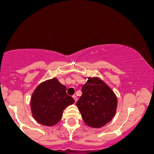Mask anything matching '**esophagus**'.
<instances>
[{
	"label": "esophagus",
	"instance_id": "esophagus-1",
	"mask_svg": "<svg viewBox=\"0 0 154 154\" xmlns=\"http://www.w3.org/2000/svg\"><path fill=\"white\" fill-rule=\"evenodd\" d=\"M73 98L74 99V101L77 102V96H76V95H73Z\"/></svg>",
	"mask_w": 154,
	"mask_h": 154
}]
</instances>
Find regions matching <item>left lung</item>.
Masks as SVG:
<instances>
[{"mask_svg": "<svg viewBox=\"0 0 154 154\" xmlns=\"http://www.w3.org/2000/svg\"><path fill=\"white\" fill-rule=\"evenodd\" d=\"M77 106L86 125L100 128L116 115L117 97L100 78L88 77L82 87V95L77 102Z\"/></svg>", "mask_w": 154, "mask_h": 154, "instance_id": "8db88e82", "label": "left lung"}]
</instances>
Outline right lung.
I'll return each mask as SVG.
<instances>
[{"label":"right lung","instance_id":"add662e5","mask_svg":"<svg viewBox=\"0 0 154 154\" xmlns=\"http://www.w3.org/2000/svg\"><path fill=\"white\" fill-rule=\"evenodd\" d=\"M74 103L66 93V87L57 78L37 86L31 97L30 106L35 120L45 126H54L62 119L63 110Z\"/></svg>","mask_w":154,"mask_h":154}]
</instances>
